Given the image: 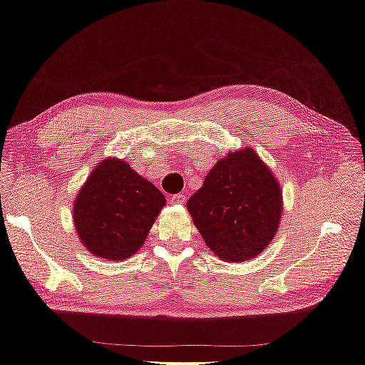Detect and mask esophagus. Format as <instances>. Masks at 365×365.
<instances>
[{
	"mask_svg": "<svg viewBox=\"0 0 365 365\" xmlns=\"http://www.w3.org/2000/svg\"><path fill=\"white\" fill-rule=\"evenodd\" d=\"M170 201H172V203H175V205L185 203V201H187V193H177V195H173V197L170 198Z\"/></svg>",
	"mask_w": 365,
	"mask_h": 365,
	"instance_id": "esophagus-1",
	"label": "esophagus"
}]
</instances>
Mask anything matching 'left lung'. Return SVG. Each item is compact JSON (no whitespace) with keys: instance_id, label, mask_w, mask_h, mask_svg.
<instances>
[{"instance_id":"left-lung-1","label":"left lung","mask_w":365,"mask_h":365,"mask_svg":"<svg viewBox=\"0 0 365 365\" xmlns=\"http://www.w3.org/2000/svg\"><path fill=\"white\" fill-rule=\"evenodd\" d=\"M187 208L215 255L244 262L257 257L275 237L284 198L270 167L246 145L217 159Z\"/></svg>"}]
</instances>
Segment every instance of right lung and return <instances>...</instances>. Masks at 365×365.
<instances>
[{
  "instance_id": "right-lung-1",
  "label": "right lung",
  "mask_w": 365,
  "mask_h": 365,
  "mask_svg": "<svg viewBox=\"0 0 365 365\" xmlns=\"http://www.w3.org/2000/svg\"><path fill=\"white\" fill-rule=\"evenodd\" d=\"M165 203L164 193L128 162L106 157L75 197V231L96 257L129 259L143 247Z\"/></svg>"
}]
</instances>
